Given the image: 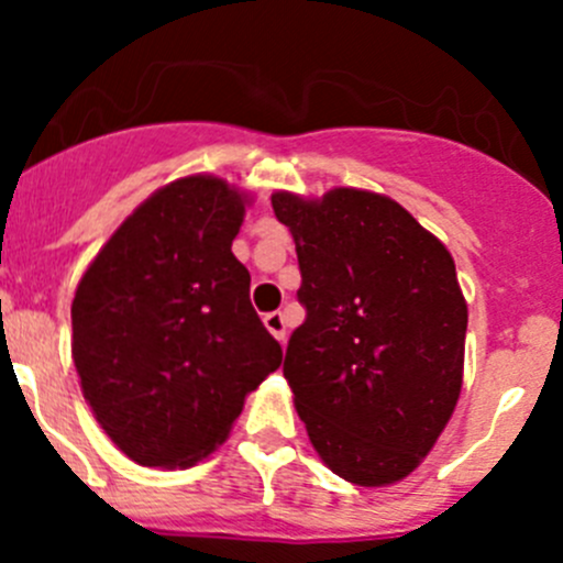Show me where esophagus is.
Segmentation results:
<instances>
[{
	"instance_id": "obj_1",
	"label": "esophagus",
	"mask_w": 563,
	"mask_h": 563,
	"mask_svg": "<svg viewBox=\"0 0 563 563\" xmlns=\"http://www.w3.org/2000/svg\"><path fill=\"white\" fill-rule=\"evenodd\" d=\"M264 327L269 329V332L275 334L280 343H286V318H283L280 310H275V313H266L264 316Z\"/></svg>"
}]
</instances>
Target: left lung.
<instances>
[{"label": "left lung", "instance_id": "1", "mask_svg": "<svg viewBox=\"0 0 563 563\" xmlns=\"http://www.w3.org/2000/svg\"><path fill=\"white\" fill-rule=\"evenodd\" d=\"M297 245L305 305L283 376L318 457L345 482L411 474L463 387L468 308L455 261L397 201L334 187L318 201L275 192Z\"/></svg>", "mask_w": 563, "mask_h": 563}]
</instances>
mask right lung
Returning a JSON list of instances; mask_svg holds the SVG:
<instances>
[{
	"mask_svg": "<svg viewBox=\"0 0 563 563\" xmlns=\"http://www.w3.org/2000/svg\"><path fill=\"white\" fill-rule=\"evenodd\" d=\"M247 196L196 174L152 192L73 297V362L108 439L150 468H187L229 439L280 367L231 253Z\"/></svg>",
	"mask_w": 563,
	"mask_h": 563,
	"instance_id": "right-lung-1",
	"label": "right lung"
}]
</instances>
